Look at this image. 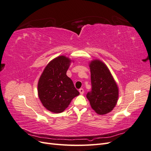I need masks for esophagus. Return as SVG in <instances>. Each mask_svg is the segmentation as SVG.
Returning a JSON list of instances; mask_svg holds the SVG:
<instances>
[{
  "instance_id": "1",
  "label": "esophagus",
  "mask_w": 151,
  "mask_h": 151,
  "mask_svg": "<svg viewBox=\"0 0 151 151\" xmlns=\"http://www.w3.org/2000/svg\"><path fill=\"white\" fill-rule=\"evenodd\" d=\"M79 93H80L81 94H84V89H83V88H81V89L79 90Z\"/></svg>"
}]
</instances>
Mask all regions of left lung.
I'll return each instance as SVG.
<instances>
[{
  "label": "left lung",
  "instance_id": "left-lung-1",
  "mask_svg": "<svg viewBox=\"0 0 151 151\" xmlns=\"http://www.w3.org/2000/svg\"><path fill=\"white\" fill-rule=\"evenodd\" d=\"M92 90L86 95L91 108L99 115L111 112L118 101V87L109 68L101 60L89 62Z\"/></svg>",
  "mask_w": 151,
  "mask_h": 151
}]
</instances>
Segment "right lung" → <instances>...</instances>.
I'll return each mask as SVG.
<instances>
[{
  "instance_id": "right-lung-1",
  "label": "right lung",
  "mask_w": 151,
  "mask_h": 151,
  "mask_svg": "<svg viewBox=\"0 0 151 151\" xmlns=\"http://www.w3.org/2000/svg\"><path fill=\"white\" fill-rule=\"evenodd\" d=\"M70 59L58 56L45 67L38 83V94L43 106L48 111L59 113L68 106L73 98L79 94L66 73Z\"/></svg>"
}]
</instances>
